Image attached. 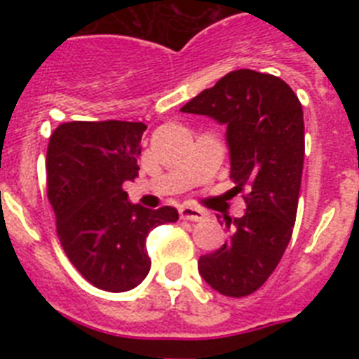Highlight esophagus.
Here are the masks:
<instances>
[{
    "label": "esophagus",
    "instance_id": "obj_1",
    "mask_svg": "<svg viewBox=\"0 0 359 359\" xmlns=\"http://www.w3.org/2000/svg\"><path fill=\"white\" fill-rule=\"evenodd\" d=\"M180 217L185 219V221H203V219L207 217V212L194 207H182L180 208Z\"/></svg>",
    "mask_w": 359,
    "mask_h": 359
}]
</instances>
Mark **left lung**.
<instances>
[{"instance_id": "1", "label": "left lung", "mask_w": 359, "mask_h": 359, "mask_svg": "<svg viewBox=\"0 0 359 359\" xmlns=\"http://www.w3.org/2000/svg\"><path fill=\"white\" fill-rule=\"evenodd\" d=\"M226 126L230 180L246 214L226 219L230 237L198 269L224 297H248L264 284L290 244L304 169L302 104L282 79L236 69L182 107Z\"/></svg>"}]
</instances>
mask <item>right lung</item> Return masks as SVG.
<instances>
[{"instance_id": "right-lung-1", "label": "right lung", "mask_w": 359, "mask_h": 359, "mask_svg": "<svg viewBox=\"0 0 359 359\" xmlns=\"http://www.w3.org/2000/svg\"><path fill=\"white\" fill-rule=\"evenodd\" d=\"M142 122H66L50 136L46 194L57 237L79 273L95 287L122 293L147 277L145 237L176 223L177 210L128 201L123 183L138 176Z\"/></svg>"}]
</instances>
